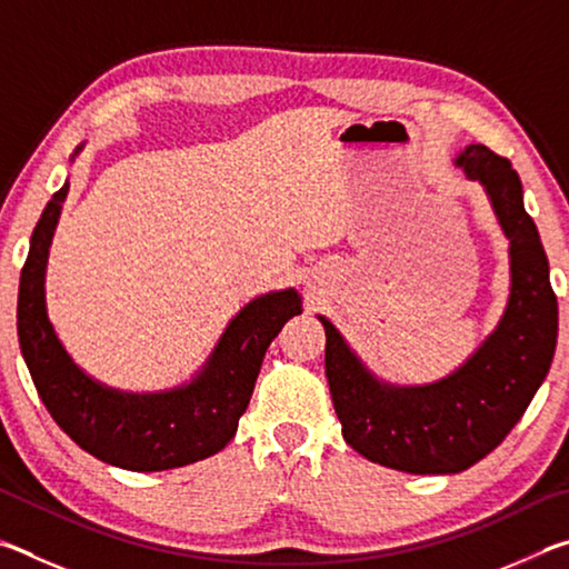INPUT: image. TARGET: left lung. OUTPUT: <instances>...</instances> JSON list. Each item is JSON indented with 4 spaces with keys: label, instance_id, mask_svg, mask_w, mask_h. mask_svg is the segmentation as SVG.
Returning a JSON list of instances; mask_svg holds the SVG:
<instances>
[{
    "label": "left lung",
    "instance_id": "obj_1",
    "mask_svg": "<svg viewBox=\"0 0 569 569\" xmlns=\"http://www.w3.org/2000/svg\"><path fill=\"white\" fill-rule=\"evenodd\" d=\"M455 166L485 186L509 238L512 288L502 321L485 343L447 379L393 387L373 377L336 326L319 316L326 379L346 445L373 465L409 475H457L502 445L542 387L557 346L550 263L525 210L517 170L485 146H469Z\"/></svg>",
    "mask_w": 569,
    "mask_h": 569
}]
</instances>
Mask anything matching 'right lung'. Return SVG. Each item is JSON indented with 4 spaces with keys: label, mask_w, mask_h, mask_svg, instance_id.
I'll list each match as a JSON object with an SVG mask.
<instances>
[{
    "label": "right lung",
    "mask_w": 569,
    "mask_h": 569,
    "mask_svg": "<svg viewBox=\"0 0 569 569\" xmlns=\"http://www.w3.org/2000/svg\"><path fill=\"white\" fill-rule=\"evenodd\" d=\"M67 190L70 182L54 192L37 220L19 276V349L42 403L74 445L112 467L162 471L218 455L236 437L268 346L288 319L301 313V296L286 288L246 303L203 369L182 387L156 393L104 387L70 359L47 319V256Z\"/></svg>",
    "instance_id": "obj_1"
}]
</instances>
